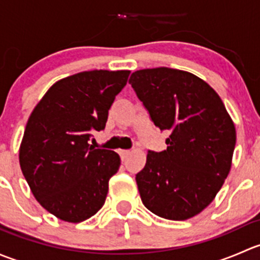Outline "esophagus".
<instances>
[{
    "label": "esophagus",
    "mask_w": 260,
    "mask_h": 260,
    "mask_svg": "<svg viewBox=\"0 0 260 260\" xmlns=\"http://www.w3.org/2000/svg\"><path fill=\"white\" fill-rule=\"evenodd\" d=\"M119 154H120V157H122V159H124L125 157H127L128 154H129V151H128V149H120Z\"/></svg>",
    "instance_id": "34e87169"
}]
</instances>
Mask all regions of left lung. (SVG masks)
<instances>
[{"instance_id": "obj_1", "label": "left lung", "mask_w": 260, "mask_h": 260, "mask_svg": "<svg viewBox=\"0 0 260 260\" xmlns=\"http://www.w3.org/2000/svg\"><path fill=\"white\" fill-rule=\"evenodd\" d=\"M129 84L154 125L171 133L167 149L148 151L136 175L143 205L164 219H190L214 200L229 175L234 123L216 91L191 73L137 70Z\"/></svg>"}]
</instances>
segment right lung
Here are the masks:
<instances>
[{
  "instance_id": "add662e5",
  "label": "right lung",
  "mask_w": 260,
  "mask_h": 260,
  "mask_svg": "<svg viewBox=\"0 0 260 260\" xmlns=\"http://www.w3.org/2000/svg\"><path fill=\"white\" fill-rule=\"evenodd\" d=\"M129 70H90L56 81L31 113L20 146V166L36 200L60 220L80 222L102 209L118 153L94 148Z\"/></svg>"
}]
</instances>
